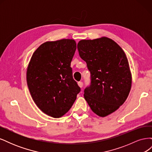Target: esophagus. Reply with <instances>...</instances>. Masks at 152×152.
Instances as JSON below:
<instances>
[{"label":"esophagus","instance_id":"1","mask_svg":"<svg viewBox=\"0 0 152 152\" xmlns=\"http://www.w3.org/2000/svg\"><path fill=\"white\" fill-rule=\"evenodd\" d=\"M78 85H79V86L80 87H82V86H83V82H78Z\"/></svg>","mask_w":152,"mask_h":152}]
</instances>
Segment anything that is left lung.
<instances>
[{
  "instance_id": "left-lung-1",
  "label": "left lung",
  "mask_w": 152,
  "mask_h": 152,
  "mask_svg": "<svg viewBox=\"0 0 152 152\" xmlns=\"http://www.w3.org/2000/svg\"><path fill=\"white\" fill-rule=\"evenodd\" d=\"M77 49L91 73V84L84 89V98L94 113L107 116L125 102L131 88L126 55L115 41L105 37L82 40Z\"/></svg>"
}]
</instances>
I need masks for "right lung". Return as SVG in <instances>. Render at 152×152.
Returning <instances> with one entry per match:
<instances>
[{
  "mask_svg": "<svg viewBox=\"0 0 152 152\" xmlns=\"http://www.w3.org/2000/svg\"><path fill=\"white\" fill-rule=\"evenodd\" d=\"M76 48L73 39L46 42L31 58L26 71L27 85L35 103L49 116L64 115L80 91L70 67Z\"/></svg>",
  "mask_w": 152,
  "mask_h": 152,
  "instance_id": "right-lung-1",
  "label": "right lung"
}]
</instances>
